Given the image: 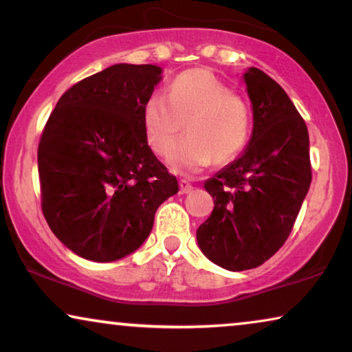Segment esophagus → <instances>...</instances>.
Instances as JSON below:
<instances>
[{
  "label": "esophagus",
  "mask_w": 352,
  "mask_h": 352,
  "mask_svg": "<svg viewBox=\"0 0 352 352\" xmlns=\"http://www.w3.org/2000/svg\"><path fill=\"white\" fill-rule=\"evenodd\" d=\"M179 187H181L182 194H189V192L194 190V186H192L190 182L187 181V179H181V181H179Z\"/></svg>",
  "instance_id": "1"
}]
</instances>
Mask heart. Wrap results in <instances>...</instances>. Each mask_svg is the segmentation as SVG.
Returning <instances> with one entry per match:
<instances>
[{
  "label": "heart",
  "mask_w": 352,
  "mask_h": 352,
  "mask_svg": "<svg viewBox=\"0 0 352 352\" xmlns=\"http://www.w3.org/2000/svg\"><path fill=\"white\" fill-rule=\"evenodd\" d=\"M184 126L187 136L170 165L190 175L214 158L226 163L243 151L252 133V110L213 72L190 69L171 81L166 96L153 93L142 105L144 136L158 157L170 155Z\"/></svg>",
  "instance_id": "1"
}]
</instances>
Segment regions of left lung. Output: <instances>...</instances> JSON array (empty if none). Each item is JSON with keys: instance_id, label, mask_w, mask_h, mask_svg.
Instances as JSON below:
<instances>
[{"instance_id": "8db88e82", "label": "left lung", "mask_w": 352, "mask_h": 352, "mask_svg": "<svg viewBox=\"0 0 352 352\" xmlns=\"http://www.w3.org/2000/svg\"><path fill=\"white\" fill-rule=\"evenodd\" d=\"M245 83L253 104L252 141L205 182L214 208L197 229L205 256L229 271L261 266L280 250L312 179L309 134L290 98L256 67Z\"/></svg>"}]
</instances>
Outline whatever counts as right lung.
Returning <instances> with one entry per match:
<instances>
[{
    "label": "right lung",
    "mask_w": 352,
    "mask_h": 352,
    "mask_svg": "<svg viewBox=\"0 0 352 352\" xmlns=\"http://www.w3.org/2000/svg\"><path fill=\"white\" fill-rule=\"evenodd\" d=\"M160 80L157 65L109 67L67 89L43 128V214L81 258L107 263L133 253L177 192L142 128V105Z\"/></svg>",
    "instance_id": "right-lung-1"
}]
</instances>
